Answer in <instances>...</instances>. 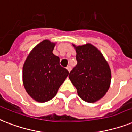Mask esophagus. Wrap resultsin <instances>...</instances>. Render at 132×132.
<instances>
[{"mask_svg": "<svg viewBox=\"0 0 132 132\" xmlns=\"http://www.w3.org/2000/svg\"><path fill=\"white\" fill-rule=\"evenodd\" d=\"M66 69L68 70V71L70 72V70H71V66H68L67 67H66Z\"/></svg>", "mask_w": 132, "mask_h": 132, "instance_id": "esophagus-1", "label": "esophagus"}]
</instances>
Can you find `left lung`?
<instances>
[{
	"instance_id": "obj_1",
	"label": "left lung",
	"mask_w": 132,
	"mask_h": 132,
	"mask_svg": "<svg viewBox=\"0 0 132 132\" xmlns=\"http://www.w3.org/2000/svg\"><path fill=\"white\" fill-rule=\"evenodd\" d=\"M77 65L69 79L81 99L89 103L98 101L111 86V70L101 51L91 43L76 46Z\"/></svg>"
}]
</instances>
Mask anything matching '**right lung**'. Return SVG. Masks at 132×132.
I'll return each instance as SVG.
<instances>
[{
    "instance_id": "1",
    "label": "right lung",
    "mask_w": 132,
    "mask_h": 132,
    "mask_svg": "<svg viewBox=\"0 0 132 132\" xmlns=\"http://www.w3.org/2000/svg\"><path fill=\"white\" fill-rule=\"evenodd\" d=\"M55 44L43 40L31 50L23 64V87L38 102L52 99L68 75V70L60 65V58L53 53Z\"/></svg>"
}]
</instances>
